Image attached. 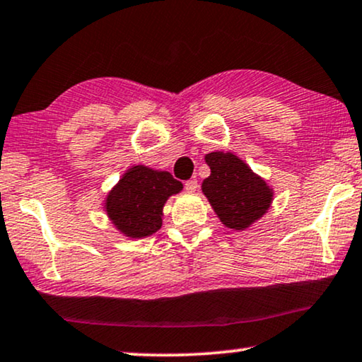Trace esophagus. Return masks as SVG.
<instances>
[{"label":"esophagus","mask_w":362,"mask_h":362,"mask_svg":"<svg viewBox=\"0 0 362 362\" xmlns=\"http://www.w3.org/2000/svg\"><path fill=\"white\" fill-rule=\"evenodd\" d=\"M198 188V182L195 180V179H192V180H188V182H185V190L187 192H195Z\"/></svg>","instance_id":"obj_1"}]
</instances>
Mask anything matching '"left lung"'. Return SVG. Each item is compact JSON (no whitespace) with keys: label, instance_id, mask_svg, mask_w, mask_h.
Segmentation results:
<instances>
[{"label":"left lung","instance_id":"8db88e82","mask_svg":"<svg viewBox=\"0 0 362 362\" xmlns=\"http://www.w3.org/2000/svg\"><path fill=\"white\" fill-rule=\"evenodd\" d=\"M211 169L202 183L203 195L226 228L249 229L272 208L274 192L234 153L213 151L204 156Z\"/></svg>","mask_w":362,"mask_h":362}]
</instances>
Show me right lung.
Returning <instances> with one entry per match:
<instances>
[{
	"instance_id": "1",
	"label": "right lung",
	"mask_w": 362,
	"mask_h": 362,
	"mask_svg": "<svg viewBox=\"0 0 362 362\" xmlns=\"http://www.w3.org/2000/svg\"><path fill=\"white\" fill-rule=\"evenodd\" d=\"M183 185L167 170L132 165L104 198V211L118 233L128 239H144L160 229L164 204Z\"/></svg>"
}]
</instances>
